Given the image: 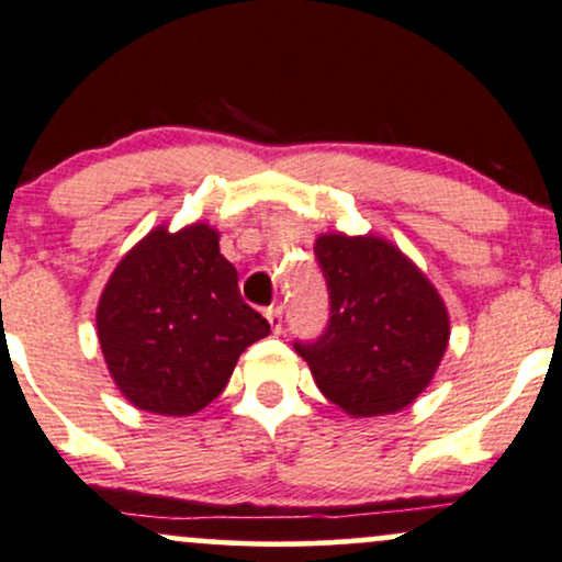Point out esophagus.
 Wrapping results in <instances>:
<instances>
[{"mask_svg": "<svg viewBox=\"0 0 562 562\" xmlns=\"http://www.w3.org/2000/svg\"><path fill=\"white\" fill-rule=\"evenodd\" d=\"M267 322H269V327H272V333L280 335L282 333V306H269Z\"/></svg>", "mask_w": 562, "mask_h": 562, "instance_id": "obj_1", "label": "esophagus"}]
</instances>
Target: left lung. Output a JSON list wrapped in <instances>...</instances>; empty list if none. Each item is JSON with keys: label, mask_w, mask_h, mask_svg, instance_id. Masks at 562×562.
Returning <instances> with one entry per match:
<instances>
[{"label": "left lung", "mask_w": 562, "mask_h": 562, "mask_svg": "<svg viewBox=\"0 0 562 562\" xmlns=\"http://www.w3.org/2000/svg\"><path fill=\"white\" fill-rule=\"evenodd\" d=\"M329 324L295 350L316 387L353 418L403 411L429 387L450 340V314L429 277L382 235L322 233Z\"/></svg>", "instance_id": "left-lung-1"}]
</instances>
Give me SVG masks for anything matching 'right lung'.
Returning <instances> with one entry per match:
<instances>
[{
  "label": "right lung",
  "instance_id": "add662e5",
  "mask_svg": "<svg viewBox=\"0 0 562 562\" xmlns=\"http://www.w3.org/2000/svg\"><path fill=\"white\" fill-rule=\"evenodd\" d=\"M269 322L243 303L238 272L209 222L154 227L120 259L97 306V337L127 403L191 416L225 390Z\"/></svg>",
  "mask_w": 562,
  "mask_h": 562
}]
</instances>
